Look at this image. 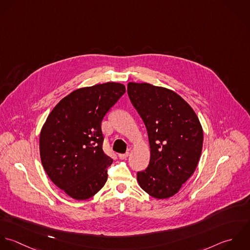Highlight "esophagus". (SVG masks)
<instances>
[{"label": "esophagus", "mask_w": 250, "mask_h": 250, "mask_svg": "<svg viewBox=\"0 0 250 250\" xmlns=\"http://www.w3.org/2000/svg\"><path fill=\"white\" fill-rule=\"evenodd\" d=\"M128 154H129V152H125V153H120V154H119V157H120L121 159H125V158L128 156Z\"/></svg>", "instance_id": "esophagus-1"}]
</instances>
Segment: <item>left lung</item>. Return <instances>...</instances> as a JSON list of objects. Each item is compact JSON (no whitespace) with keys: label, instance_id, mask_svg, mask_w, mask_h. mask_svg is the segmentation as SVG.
<instances>
[{"label":"left lung","instance_id":"1","mask_svg":"<svg viewBox=\"0 0 250 250\" xmlns=\"http://www.w3.org/2000/svg\"><path fill=\"white\" fill-rule=\"evenodd\" d=\"M127 94L149 136L150 163L137 173L141 188L156 199L174 196L192 176L203 129L191 106L175 92L148 83L127 84Z\"/></svg>","mask_w":250,"mask_h":250}]
</instances>
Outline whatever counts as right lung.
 I'll return each mask as SVG.
<instances>
[{
  "mask_svg": "<svg viewBox=\"0 0 250 250\" xmlns=\"http://www.w3.org/2000/svg\"><path fill=\"white\" fill-rule=\"evenodd\" d=\"M125 93V87L115 82L77 89L53 108L42 128V166L73 199L93 197L107 181L113 159L102 150L101 122Z\"/></svg>",
  "mask_w": 250,
  "mask_h": 250,
  "instance_id": "obj_1",
  "label": "right lung"
}]
</instances>
